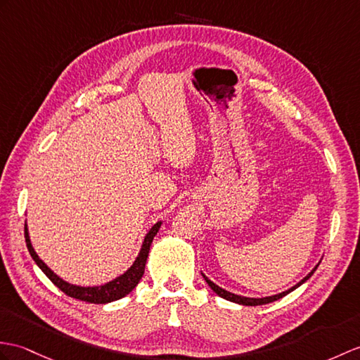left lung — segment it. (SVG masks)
<instances>
[{
  "label": "left lung",
  "instance_id": "1",
  "mask_svg": "<svg viewBox=\"0 0 360 360\" xmlns=\"http://www.w3.org/2000/svg\"><path fill=\"white\" fill-rule=\"evenodd\" d=\"M316 269H317V265L314 266V269L308 273L305 278L300 281L297 285H295L293 288H290V290H287V291H283V293H279V295H274V296H269V297H261V299H256V297H244V296H238V295H235V293H230V291H227V290H224V288H221V287H218L216 285L214 282H212L210 279L207 278V276H204V279H205V282L208 283V287H210L216 295L218 296H221V297H224V299H227V300H230V302H236V304H240V305H248V307H255V305H264V304H270V302H274V300H278V299H281V297H283L285 295H288L290 291H293V290H296L299 285H302V283L307 281V279H310L311 278V274L316 271Z\"/></svg>",
  "mask_w": 360,
  "mask_h": 360
}]
</instances>
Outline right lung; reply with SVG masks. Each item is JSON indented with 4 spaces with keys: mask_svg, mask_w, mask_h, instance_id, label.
<instances>
[{
    "mask_svg": "<svg viewBox=\"0 0 360 360\" xmlns=\"http://www.w3.org/2000/svg\"><path fill=\"white\" fill-rule=\"evenodd\" d=\"M160 227H161V222H158L153 225L152 230L147 233V236L144 238V244H142V248L136 257V261L133 262V265L127 271L121 274L120 278H116V279L104 283V285H99V287H78V285H72V283L63 281L61 278H58V276L52 270H50L43 261H41L38 255L35 253V250H33V247L30 244V239H29L27 225H24V236H26L27 250H29V253H30L33 261H35V264L39 266L41 270H43V273L55 283L58 288L63 291V293H65L70 297H75V299L84 300V302H90V304H107V302H113V300H118L124 296H127L130 291L138 285V282L141 281L142 274H144L150 245H152L153 238L156 236V233H158V230H160Z\"/></svg>",
    "mask_w": 360,
    "mask_h": 360,
    "instance_id": "add662e5",
    "label": "right lung"
}]
</instances>
